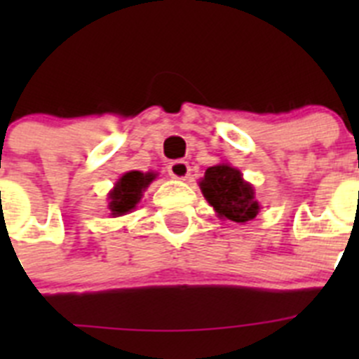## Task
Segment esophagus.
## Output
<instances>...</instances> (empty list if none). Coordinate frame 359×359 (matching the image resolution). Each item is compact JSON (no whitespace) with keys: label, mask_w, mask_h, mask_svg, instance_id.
<instances>
[{"label":"esophagus","mask_w":359,"mask_h":359,"mask_svg":"<svg viewBox=\"0 0 359 359\" xmlns=\"http://www.w3.org/2000/svg\"><path fill=\"white\" fill-rule=\"evenodd\" d=\"M169 174L174 180H185L190 174V165L183 160H176L169 165Z\"/></svg>","instance_id":"34e87169"}]
</instances>
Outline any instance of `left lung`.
<instances>
[{"instance_id":"1","label":"left lung","mask_w":359,"mask_h":359,"mask_svg":"<svg viewBox=\"0 0 359 359\" xmlns=\"http://www.w3.org/2000/svg\"><path fill=\"white\" fill-rule=\"evenodd\" d=\"M199 187L219 217L230 219L233 223H246L261 210L253 187L244 182L241 170L228 163L208 167Z\"/></svg>"}]
</instances>
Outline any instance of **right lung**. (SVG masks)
Segmentation results:
<instances>
[{
    "label": "right lung",
    "instance_id": "right-lung-1",
    "mask_svg": "<svg viewBox=\"0 0 359 359\" xmlns=\"http://www.w3.org/2000/svg\"><path fill=\"white\" fill-rule=\"evenodd\" d=\"M156 177L154 172H140V170H131L126 172L118 182L115 183V189L109 192V212L113 217L129 214L133 208L138 205L142 199V192L149 187V183Z\"/></svg>",
    "mask_w": 359,
    "mask_h": 359
}]
</instances>
